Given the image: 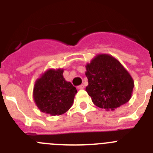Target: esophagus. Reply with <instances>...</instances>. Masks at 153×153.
I'll use <instances>...</instances> for the list:
<instances>
[{
    "mask_svg": "<svg viewBox=\"0 0 153 153\" xmlns=\"http://www.w3.org/2000/svg\"><path fill=\"white\" fill-rule=\"evenodd\" d=\"M77 88L79 89V90H83V89L84 88V86H83V85H79V86H77Z\"/></svg>",
    "mask_w": 153,
    "mask_h": 153,
    "instance_id": "34e87169",
    "label": "esophagus"
}]
</instances>
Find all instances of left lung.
<instances>
[{
  "instance_id": "1",
  "label": "left lung",
  "mask_w": 153,
  "mask_h": 153,
  "mask_svg": "<svg viewBox=\"0 0 153 153\" xmlns=\"http://www.w3.org/2000/svg\"><path fill=\"white\" fill-rule=\"evenodd\" d=\"M88 86L86 91L96 106L114 110L130 100L134 81L118 60L109 54H98L86 65Z\"/></svg>"
}]
</instances>
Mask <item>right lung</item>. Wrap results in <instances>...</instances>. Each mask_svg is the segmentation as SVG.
<instances>
[{
  "label": "right lung",
  "instance_id": "obj_1",
  "mask_svg": "<svg viewBox=\"0 0 153 153\" xmlns=\"http://www.w3.org/2000/svg\"><path fill=\"white\" fill-rule=\"evenodd\" d=\"M63 74V69H49L35 82L33 100L43 113L60 116L72 106L77 90Z\"/></svg>",
  "mask_w": 153,
  "mask_h": 153
}]
</instances>
